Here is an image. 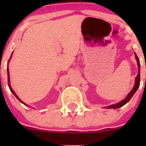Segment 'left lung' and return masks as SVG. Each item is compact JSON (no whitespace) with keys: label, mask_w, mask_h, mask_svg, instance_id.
<instances>
[{"label":"left lung","mask_w":146,"mask_h":146,"mask_svg":"<svg viewBox=\"0 0 146 146\" xmlns=\"http://www.w3.org/2000/svg\"><path fill=\"white\" fill-rule=\"evenodd\" d=\"M135 57H136V59L137 61V65H138V73L136 77V81H135V85H134V86H133V89H132L131 91V92L128 94V95L126 97V98H125L124 100H123L122 101H121L120 102L117 103V104H111V105L108 106V107H105L106 109H118V108H119V107H123V106L125 105L126 103L129 102V101L131 99V98L133 96V95L135 94V92L137 91L138 88H139V85H140V61H139V58H138V56H137L136 53H135ZM145 81H146V78H145Z\"/></svg>","instance_id":"obj_1"}]
</instances>
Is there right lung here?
<instances>
[{"label":"right lung","mask_w":146,"mask_h":146,"mask_svg":"<svg viewBox=\"0 0 146 146\" xmlns=\"http://www.w3.org/2000/svg\"><path fill=\"white\" fill-rule=\"evenodd\" d=\"M11 56H12V55H11ZM11 56H10V58L9 61H10V58H11ZM9 61H8V62H9ZM7 70H8V87H9V88H10V91H11V92H13V95H15V97H16V98H17V100H18L20 102H21V103H23V104H25V105H27V104H25V103H24V102H23V101H22V100H20V98H18V97H17V95H16V94H15V92H14V91H13V89H12L11 86H10V76H9V70H8V66H7Z\"/></svg>","instance_id":"right-lung-1"}]
</instances>
